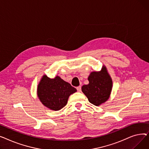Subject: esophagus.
Listing matches in <instances>:
<instances>
[{
  "label": "esophagus",
  "instance_id": "esophagus-1",
  "mask_svg": "<svg viewBox=\"0 0 149 149\" xmlns=\"http://www.w3.org/2000/svg\"><path fill=\"white\" fill-rule=\"evenodd\" d=\"M81 86H79L77 87V91H78V92H81Z\"/></svg>",
  "mask_w": 149,
  "mask_h": 149
}]
</instances>
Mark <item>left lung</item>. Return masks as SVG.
<instances>
[{"label": "left lung", "mask_w": 149, "mask_h": 149, "mask_svg": "<svg viewBox=\"0 0 149 149\" xmlns=\"http://www.w3.org/2000/svg\"><path fill=\"white\" fill-rule=\"evenodd\" d=\"M88 80L89 84L83 85L81 91L89 102L97 106L106 102L112 88V80L106 67L103 66L99 72H92Z\"/></svg>", "instance_id": "obj_1"}]
</instances>
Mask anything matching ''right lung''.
Masks as SVG:
<instances>
[{
	"instance_id": "obj_1",
	"label": "right lung",
	"mask_w": 149,
	"mask_h": 149,
	"mask_svg": "<svg viewBox=\"0 0 149 149\" xmlns=\"http://www.w3.org/2000/svg\"><path fill=\"white\" fill-rule=\"evenodd\" d=\"M77 89L59 76L50 79L44 75L37 87V95L46 107L53 111H59L64 107L69 97Z\"/></svg>"
}]
</instances>
